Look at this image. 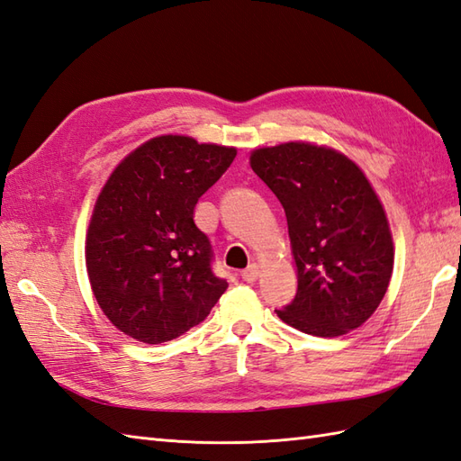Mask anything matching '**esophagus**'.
Returning <instances> with one entry per match:
<instances>
[{
  "label": "esophagus",
  "instance_id": "34e87169",
  "mask_svg": "<svg viewBox=\"0 0 461 461\" xmlns=\"http://www.w3.org/2000/svg\"><path fill=\"white\" fill-rule=\"evenodd\" d=\"M258 275H261V268H258L257 263H253V265L247 267L245 270H241V278L245 282H255L258 278Z\"/></svg>",
  "mask_w": 461,
  "mask_h": 461
}]
</instances>
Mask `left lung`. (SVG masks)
I'll use <instances>...</instances> for the list:
<instances>
[{
	"instance_id": "left-lung-1",
	"label": "left lung",
	"mask_w": 461,
	"mask_h": 461,
	"mask_svg": "<svg viewBox=\"0 0 461 461\" xmlns=\"http://www.w3.org/2000/svg\"><path fill=\"white\" fill-rule=\"evenodd\" d=\"M251 169L286 212L298 294L275 310L313 337H340L370 320L393 273V238L380 196L343 151L312 141L257 148Z\"/></svg>"
}]
</instances>
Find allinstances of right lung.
<instances>
[{"instance_id":"add662e5","label":"right lung","mask_w":461,"mask_h":461,"mask_svg":"<svg viewBox=\"0 0 461 461\" xmlns=\"http://www.w3.org/2000/svg\"><path fill=\"white\" fill-rule=\"evenodd\" d=\"M235 156L231 146L163 134L113 169L93 206L86 267L93 296L118 331L167 343L204 321L226 292L228 282L210 268L194 206Z\"/></svg>"}]
</instances>
